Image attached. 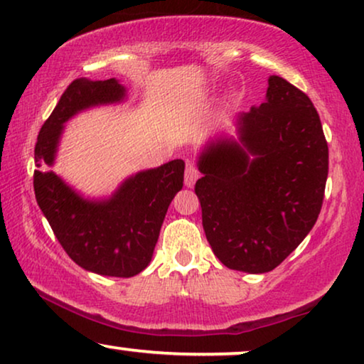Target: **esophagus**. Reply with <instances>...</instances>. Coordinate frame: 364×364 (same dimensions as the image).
Segmentation results:
<instances>
[{"instance_id":"1","label":"esophagus","mask_w":364,"mask_h":364,"mask_svg":"<svg viewBox=\"0 0 364 364\" xmlns=\"http://www.w3.org/2000/svg\"><path fill=\"white\" fill-rule=\"evenodd\" d=\"M200 177V172H198V168L196 167V164L188 162L187 167H186V186L187 187H193V183L197 182V178Z\"/></svg>"}]
</instances>
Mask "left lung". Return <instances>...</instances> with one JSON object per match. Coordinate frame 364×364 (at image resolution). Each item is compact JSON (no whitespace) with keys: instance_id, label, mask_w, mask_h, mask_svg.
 <instances>
[{"instance_id":"left-lung-1","label":"left lung","mask_w":364,"mask_h":364,"mask_svg":"<svg viewBox=\"0 0 364 364\" xmlns=\"http://www.w3.org/2000/svg\"><path fill=\"white\" fill-rule=\"evenodd\" d=\"M238 132L240 144L217 141L202 152L196 193L218 260L265 273L300 245L320 215L328 144L310 97L280 76L268 79L262 106L238 117Z\"/></svg>"}]
</instances>
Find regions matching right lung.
<instances>
[{"instance_id":"obj_1","label":"right lung","mask_w":364,"mask_h":364,"mask_svg":"<svg viewBox=\"0 0 364 364\" xmlns=\"http://www.w3.org/2000/svg\"><path fill=\"white\" fill-rule=\"evenodd\" d=\"M126 89L116 79L69 84L39 131L33 186L36 202L71 260L97 275L129 278L151 262L172 198L183 186L181 159L139 172L104 202L84 200L48 167L53 166L63 124L97 104L122 101Z\"/></svg>"}]
</instances>
